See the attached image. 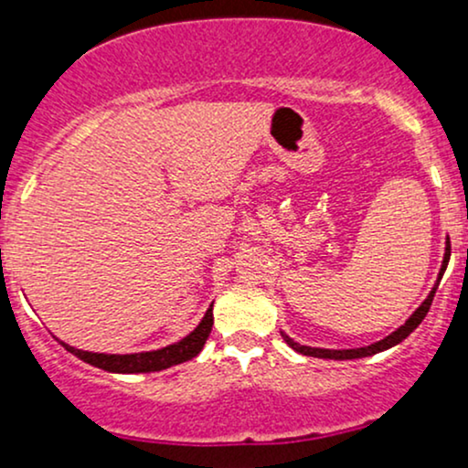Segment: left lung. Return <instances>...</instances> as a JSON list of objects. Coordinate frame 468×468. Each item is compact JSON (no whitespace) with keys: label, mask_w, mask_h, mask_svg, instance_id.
<instances>
[{"label":"left lung","mask_w":468,"mask_h":468,"mask_svg":"<svg viewBox=\"0 0 468 468\" xmlns=\"http://www.w3.org/2000/svg\"><path fill=\"white\" fill-rule=\"evenodd\" d=\"M449 257H451V244H449V238H447V249H444V260H442V266H440L438 279H436V283H433L431 292L427 294V299H424V302H422L420 305H418V308H416V313H413V314L410 316V319H407L405 324H402V325L399 327V330H394V332H391L389 336H385V338H380V341L372 343V346H365V347H354V350H325V347H310V346H302V343H297V341H294V338H290V336L286 335V332H282L283 341H286L288 346L292 347L294 352L303 354V356H314V358H332V361H352V358H365V356H372V354L385 352V350H389V347L399 346L400 341H405V338L410 336L411 332L416 330V327L422 324V319H424V316H427L429 308H431L433 294H436V290H438V283H440V279H442L444 271H447Z\"/></svg>","instance_id":"obj_1"}]
</instances>
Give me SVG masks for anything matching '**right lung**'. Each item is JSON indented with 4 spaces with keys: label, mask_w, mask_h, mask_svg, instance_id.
<instances>
[{
    "label": "right lung",
    "mask_w": 468,
    "mask_h": 468,
    "mask_svg": "<svg viewBox=\"0 0 468 468\" xmlns=\"http://www.w3.org/2000/svg\"><path fill=\"white\" fill-rule=\"evenodd\" d=\"M213 327V303L208 305V310L204 313L202 321L193 332H189L185 338H180L178 343H171V346L160 347V350L152 352H136V354H99V352H85L79 347L68 346L61 341V346L68 352H72L74 356L80 361L94 365V367L105 369V372L114 374H147V372H160V369L174 367L185 361H191L193 356L202 352L204 343H207L208 335H211Z\"/></svg>",
    "instance_id": "right-lung-1"
}]
</instances>
